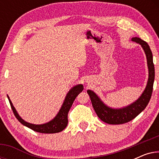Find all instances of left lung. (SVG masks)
Returning a JSON list of instances; mask_svg holds the SVG:
<instances>
[{"instance_id": "1", "label": "left lung", "mask_w": 159, "mask_h": 159, "mask_svg": "<svg viewBox=\"0 0 159 159\" xmlns=\"http://www.w3.org/2000/svg\"><path fill=\"white\" fill-rule=\"evenodd\" d=\"M132 40L141 45L144 50L147 58L148 67L149 77L146 88L141 96L135 102L131 105L125 108H119V109H113L106 106L102 102L97 95L92 90H88V95H90L92 105L98 116L104 122L109 125H121L129 122L135 118L138 114H140L145 109L150 100H151L152 93H153V87L154 78H155V69L153 62V55L148 44L142 39L139 38H133Z\"/></svg>"}]
</instances>
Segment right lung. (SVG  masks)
I'll return each mask as SVG.
<instances>
[{
    "mask_svg": "<svg viewBox=\"0 0 159 159\" xmlns=\"http://www.w3.org/2000/svg\"><path fill=\"white\" fill-rule=\"evenodd\" d=\"M84 87L82 84H77L71 89L66 95V98L64 100V103L61 108L59 112L56 115V116L54 118L53 120H51L49 122L46 124H43V125H32V124L26 122L24 121L19 114H17L16 109H15L14 106L10 101L9 98L8 96V101H9L11 107L14 112V116L16 118L18 119L20 123L22 124L23 125L26 126V127L30 128V129L34 130V131L40 132V133H45V134H50V133H57V132H61L64 130L68 124V113L69 111L72 106V104L75 101V100L78 95L83 90Z\"/></svg>",
    "mask_w": 159,
    "mask_h": 159,
    "instance_id": "add662e5",
    "label": "right lung"
}]
</instances>
